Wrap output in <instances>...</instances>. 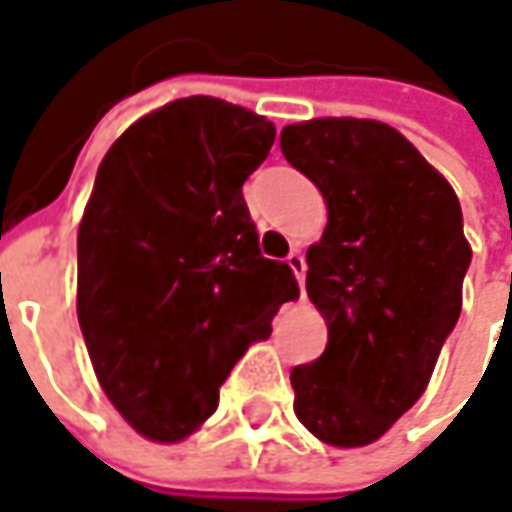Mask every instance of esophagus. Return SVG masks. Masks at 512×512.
I'll use <instances>...</instances> for the list:
<instances>
[{"label": "esophagus", "mask_w": 512, "mask_h": 512, "mask_svg": "<svg viewBox=\"0 0 512 512\" xmlns=\"http://www.w3.org/2000/svg\"><path fill=\"white\" fill-rule=\"evenodd\" d=\"M287 264H290L293 276L298 279V287H301V293H304V276H307V262H304V253H301V250H293V253L287 256Z\"/></svg>", "instance_id": "obj_1"}]
</instances>
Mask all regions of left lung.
Returning <instances> with one entry per match:
<instances>
[{
    "label": "left lung",
    "mask_w": 512,
    "mask_h": 512,
    "mask_svg": "<svg viewBox=\"0 0 512 512\" xmlns=\"http://www.w3.org/2000/svg\"><path fill=\"white\" fill-rule=\"evenodd\" d=\"M281 154L329 211L307 250L327 349L290 372L293 408L327 445H369L420 400L459 321L471 264L462 208L440 171L380 120L284 126Z\"/></svg>",
    "instance_id": "left-lung-1"
}]
</instances>
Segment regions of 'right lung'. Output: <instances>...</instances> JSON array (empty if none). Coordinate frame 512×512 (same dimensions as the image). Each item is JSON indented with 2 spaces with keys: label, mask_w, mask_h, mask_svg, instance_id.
<instances>
[{
  "label": "right lung",
  "mask_w": 512,
  "mask_h": 512,
  "mask_svg": "<svg viewBox=\"0 0 512 512\" xmlns=\"http://www.w3.org/2000/svg\"><path fill=\"white\" fill-rule=\"evenodd\" d=\"M276 126L194 95L112 143L78 228V324L101 389L154 442H180L264 341L298 281L264 259L242 185Z\"/></svg>",
  "instance_id": "1"
}]
</instances>
